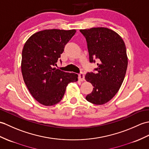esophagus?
<instances>
[{
    "label": "esophagus",
    "instance_id": "obj_1",
    "mask_svg": "<svg viewBox=\"0 0 149 149\" xmlns=\"http://www.w3.org/2000/svg\"><path fill=\"white\" fill-rule=\"evenodd\" d=\"M79 81L81 82L84 81V75L82 72H81V73L79 75Z\"/></svg>",
    "mask_w": 149,
    "mask_h": 149
}]
</instances>
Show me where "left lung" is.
I'll list each match as a JSON object with an SVG mask.
<instances>
[{
	"mask_svg": "<svg viewBox=\"0 0 149 149\" xmlns=\"http://www.w3.org/2000/svg\"><path fill=\"white\" fill-rule=\"evenodd\" d=\"M87 41L89 61L95 63L96 73L88 72L86 81L91 83L93 91L86 96L89 102L103 105L110 101L121 86L127 67L126 48L118 33L104 27L80 30Z\"/></svg>",
	"mask_w": 149,
	"mask_h": 149,
	"instance_id": "left-lung-1",
	"label": "left lung"
}]
</instances>
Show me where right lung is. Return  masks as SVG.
<instances>
[{
  "instance_id": "add662e5",
  "label": "right lung",
  "mask_w": 149,
  "mask_h": 149,
  "mask_svg": "<svg viewBox=\"0 0 149 149\" xmlns=\"http://www.w3.org/2000/svg\"><path fill=\"white\" fill-rule=\"evenodd\" d=\"M75 32L74 29L44 30L33 34L24 45L21 65L23 80L40 104H56L69 83L78 81L77 74L53 67Z\"/></svg>"
}]
</instances>
